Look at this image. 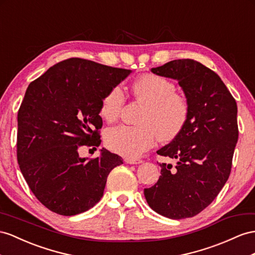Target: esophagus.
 Here are the masks:
<instances>
[{
  "instance_id": "1",
  "label": "esophagus",
  "mask_w": 255,
  "mask_h": 255,
  "mask_svg": "<svg viewBox=\"0 0 255 255\" xmlns=\"http://www.w3.org/2000/svg\"><path fill=\"white\" fill-rule=\"evenodd\" d=\"M125 161L130 165H139L142 162L141 159H136V158H126Z\"/></svg>"
}]
</instances>
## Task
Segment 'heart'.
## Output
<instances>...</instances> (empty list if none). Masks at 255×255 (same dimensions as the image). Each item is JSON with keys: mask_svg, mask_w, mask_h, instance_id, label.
Returning <instances> with one entry per match:
<instances>
[{"mask_svg": "<svg viewBox=\"0 0 255 255\" xmlns=\"http://www.w3.org/2000/svg\"><path fill=\"white\" fill-rule=\"evenodd\" d=\"M136 99L145 104L139 126L119 125L104 133L107 146L126 157H139L154 146L157 136L162 141L174 140L187 123L188 106L183 97L175 94L174 84L166 78L144 74L132 85ZM125 96L114 86L103 97L100 114L107 122H114L122 112Z\"/></svg>", "mask_w": 255, "mask_h": 255, "instance_id": "1", "label": "heart"}]
</instances>
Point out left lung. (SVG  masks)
I'll list each match as a JSON object with an SVG mask.
<instances>
[{"mask_svg": "<svg viewBox=\"0 0 255 255\" xmlns=\"http://www.w3.org/2000/svg\"><path fill=\"white\" fill-rule=\"evenodd\" d=\"M151 71L178 81L188 117L180 135L157 151L177 159V166L159 164L161 175L144 188V196L166 218H192L211 204L230 177L238 140L237 103L220 76L200 62L172 60Z\"/></svg>", "mask_w": 255, "mask_h": 255, "instance_id": "left-lung-1", "label": "left lung"}]
</instances>
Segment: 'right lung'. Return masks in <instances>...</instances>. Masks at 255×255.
Segmentation results:
<instances>
[{"label":"right lung","mask_w":255,"mask_h":255,"mask_svg":"<svg viewBox=\"0 0 255 255\" xmlns=\"http://www.w3.org/2000/svg\"><path fill=\"white\" fill-rule=\"evenodd\" d=\"M131 73L81 58L58 62L30 83L18 111L17 160L30 190L50 211L75 215L103 196L108 175L123 164L106 148L94 159L78 147L99 146L103 97Z\"/></svg>","instance_id":"add662e5"}]
</instances>
